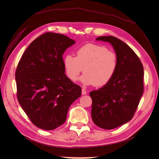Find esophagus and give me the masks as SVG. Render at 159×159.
I'll list each match as a JSON object with an SVG mask.
<instances>
[{"label": "esophagus", "mask_w": 159, "mask_h": 159, "mask_svg": "<svg viewBox=\"0 0 159 159\" xmlns=\"http://www.w3.org/2000/svg\"><path fill=\"white\" fill-rule=\"evenodd\" d=\"M81 93H82V95H85L86 93H87V92H86V91L84 89H82V91H81Z\"/></svg>", "instance_id": "esophagus-1"}]
</instances>
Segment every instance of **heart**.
Returning <instances> with one entry per match:
<instances>
[{
    "label": "heart",
    "mask_w": 159,
    "mask_h": 159,
    "mask_svg": "<svg viewBox=\"0 0 159 159\" xmlns=\"http://www.w3.org/2000/svg\"><path fill=\"white\" fill-rule=\"evenodd\" d=\"M63 64L68 78L75 81L81 71V81L85 85L103 86L111 80L118 66L116 53L106 47L87 44L78 48L75 56L66 55Z\"/></svg>",
    "instance_id": "1"
}]
</instances>
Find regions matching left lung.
<instances>
[{"label": "left lung", "instance_id": "obj_1", "mask_svg": "<svg viewBox=\"0 0 159 159\" xmlns=\"http://www.w3.org/2000/svg\"><path fill=\"white\" fill-rule=\"evenodd\" d=\"M96 40L111 44L117 55L118 66L107 84L89 93L91 117L99 127L113 129L134 116L144 91L143 66L135 52L122 40L111 36Z\"/></svg>", "mask_w": 159, "mask_h": 159}]
</instances>
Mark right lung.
<instances>
[{
  "label": "right lung",
  "mask_w": 159,
  "mask_h": 159,
  "mask_svg": "<svg viewBox=\"0 0 159 159\" xmlns=\"http://www.w3.org/2000/svg\"><path fill=\"white\" fill-rule=\"evenodd\" d=\"M75 42L61 34L46 32L24 52L16 70L19 103L38 128L53 130L64 124L81 88L65 74L62 55Z\"/></svg>",
  "instance_id": "obj_1"
}]
</instances>
